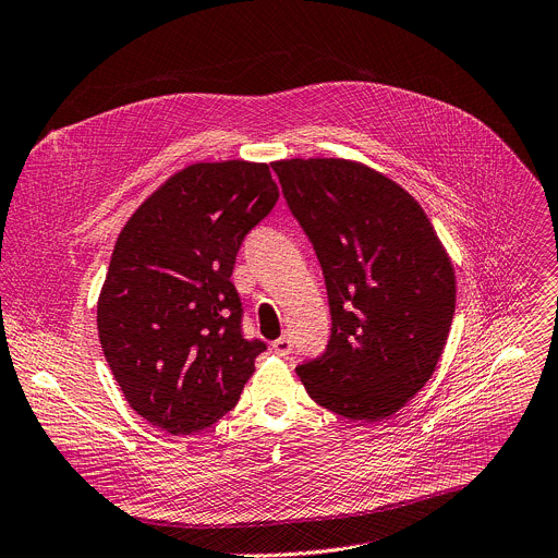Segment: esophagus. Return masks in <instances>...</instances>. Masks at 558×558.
Here are the masks:
<instances>
[{
	"mask_svg": "<svg viewBox=\"0 0 558 558\" xmlns=\"http://www.w3.org/2000/svg\"><path fill=\"white\" fill-rule=\"evenodd\" d=\"M291 340L287 338V336H282V338H278V340H274L271 342V349L278 353V356H289V353H291Z\"/></svg>",
	"mask_w": 558,
	"mask_h": 558,
	"instance_id": "1",
	"label": "esophagus"
}]
</instances>
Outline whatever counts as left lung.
I'll return each mask as SVG.
<instances>
[{"label":"left lung","mask_w":558,"mask_h":558,"mask_svg":"<svg viewBox=\"0 0 558 558\" xmlns=\"http://www.w3.org/2000/svg\"><path fill=\"white\" fill-rule=\"evenodd\" d=\"M323 267L331 338L295 367L307 393L351 421H383L432 378L456 310L447 248L416 197L344 158L271 165Z\"/></svg>","instance_id":"obj_1"}]
</instances>
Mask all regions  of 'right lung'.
Segmentation results:
<instances>
[{
  "mask_svg": "<svg viewBox=\"0 0 558 558\" xmlns=\"http://www.w3.org/2000/svg\"><path fill=\"white\" fill-rule=\"evenodd\" d=\"M265 162H195L122 227L97 298V333L131 410L173 436L235 408L263 342L240 333L231 282L244 235L276 205Z\"/></svg>",
  "mask_w": 558,
  "mask_h": 558,
  "instance_id": "obj_1",
  "label": "right lung"
}]
</instances>
